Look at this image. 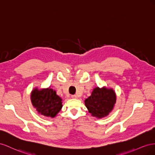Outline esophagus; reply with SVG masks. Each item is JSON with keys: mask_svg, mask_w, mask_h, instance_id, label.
<instances>
[{"mask_svg": "<svg viewBox=\"0 0 155 155\" xmlns=\"http://www.w3.org/2000/svg\"><path fill=\"white\" fill-rule=\"evenodd\" d=\"M71 98H73V99H77V96L76 95H71Z\"/></svg>", "mask_w": 155, "mask_h": 155, "instance_id": "esophagus-1", "label": "esophagus"}]
</instances>
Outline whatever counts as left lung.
Segmentation results:
<instances>
[{
  "instance_id": "8db88e82",
  "label": "left lung",
  "mask_w": 155,
  "mask_h": 155,
  "mask_svg": "<svg viewBox=\"0 0 155 155\" xmlns=\"http://www.w3.org/2000/svg\"><path fill=\"white\" fill-rule=\"evenodd\" d=\"M116 95L112 88L97 87L84 101L88 112L92 116L102 118L107 116L114 107Z\"/></svg>"
}]
</instances>
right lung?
<instances>
[{"label": "right lung", "mask_w": 155, "mask_h": 155, "mask_svg": "<svg viewBox=\"0 0 155 155\" xmlns=\"http://www.w3.org/2000/svg\"><path fill=\"white\" fill-rule=\"evenodd\" d=\"M30 99L38 112L45 117H54L62 108V99L50 87L41 90L35 88Z\"/></svg>", "instance_id": "right-lung-1"}]
</instances>
